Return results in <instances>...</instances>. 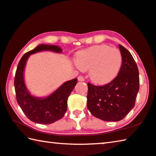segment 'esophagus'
I'll list each match as a JSON object with an SVG mask.
<instances>
[{
  "label": "esophagus",
  "instance_id": "esophagus-1",
  "mask_svg": "<svg viewBox=\"0 0 156 156\" xmlns=\"http://www.w3.org/2000/svg\"><path fill=\"white\" fill-rule=\"evenodd\" d=\"M77 79H78V81H83L84 80H85L82 76H79Z\"/></svg>",
  "mask_w": 156,
  "mask_h": 156
}]
</instances>
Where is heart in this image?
Here are the masks:
<instances>
[{
  "instance_id": "b5f03b06",
  "label": "heart",
  "mask_w": 156,
  "mask_h": 156,
  "mask_svg": "<svg viewBox=\"0 0 156 156\" xmlns=\"http://www.w3.org/2000/svg\"><path fill=\"white\" fill-rule=\"evenodd\" d=\"M74 61L80 70H89V76L93 82L106 84L118 75L123 57L117 48L98 45L79 51Z\"/></svg>"
}]
</instances>
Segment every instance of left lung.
<instances>
[{
    "instance_id": "1",
    "label": "left lung",
    "mask_w": 156,
    "mask_h": 156,
    "mask_svg": "<svg viewBox=\"0 0 156 156\" xmlns=\"http://www.w3.org/2000/svg\"><path fill=\"white\" fill-rule=\"evenodd\" d=\"M122 68L114 80L104 86L88 83L87 107L97 118L108 122L121 120L133 108L140 88L139 71L133 57L120 44Z\"/></svg>"
}]
</instances>
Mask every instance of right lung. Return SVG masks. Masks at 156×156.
<instances>
[{"mask_svg": "<svg viewBox=\"0 0 156 156\" xmlns=\"http://www.w3.org/2000/svg\"><path fill=\"white\" fill-rule=\"evenodd\" d=\"M45 50L62 52V49L57 45L41 44L25 53L17 66L14 88L16 101L27 118L35 123L50 124L64 116L67 111L68 98L77 83V79L66 81L46 98H41L32 95L24 81L25 65L30 55Z\"/></svg>", "mask_w": 156, "mask_h": 156, "instance_id": "add662e5", "label": "right lung"}]
</instances>
